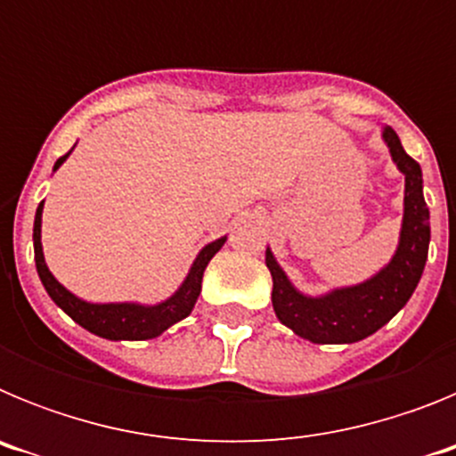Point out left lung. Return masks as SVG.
Returning <instances> with one entry per match:
<instances>
[{"label":"left lung","mask_w":456,"mask_h":456,"mask_svg":"<svg viewBox=\"0 0 456 456\" xmlns=\"http://www.w3.org/2000/svg\"><path fill=\"white\" fill-rule=\"evenodd\" d=\"M384 139L406 180L400 247L388 267L365 283L313 299L292 288L272 251L265 257L273 278L272 304L276 317L297 336L317 345L358 342L372 336L404 308L425 269L429 251V208L422 199L420 164L406 155L393 127H384Z\"/></svg>","instance_id":"obj_1"}]
</instances>
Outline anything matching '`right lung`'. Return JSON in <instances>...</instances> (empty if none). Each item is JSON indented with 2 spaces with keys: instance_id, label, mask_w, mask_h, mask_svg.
Instances as JSON below:
<instances>
[{
  "instance_id": "right-lung-1",
  "label": "right lung",
  "mask_w": 456,
  "mask_h": 456,
  "mask_svg": "<svg viewBox=\"0 0 456 456\" xmlns=\"http://www.w3.org/2000/svg\"><path fill=\"white\" fill-rule=\"evenodd\" d=\"M68 155H70V152H66V155L56 159L54 171L61 167L63 159H66ZM40 215H43V203L36 209L34 221V257L40 281L45 285L52 301H54L63 313H68V315L77 322L79 326H84L86 331L95 333V336L100 338H107V340H151V338L167 331L171 324L184 320V317L191 313L196 299H199L205 267H208L209 260L215 257V253L224 247L225 241V237H221V240L212 241V244H208V247L199 253V257H196V263L191 265V272H189L183 288L173 294L171 299L164 301V304H86V301L77 299L75 294L68 292V289L52 276L50 269H47L45 257H43V247H40Z\"/></svg>"
}]
</instances>
